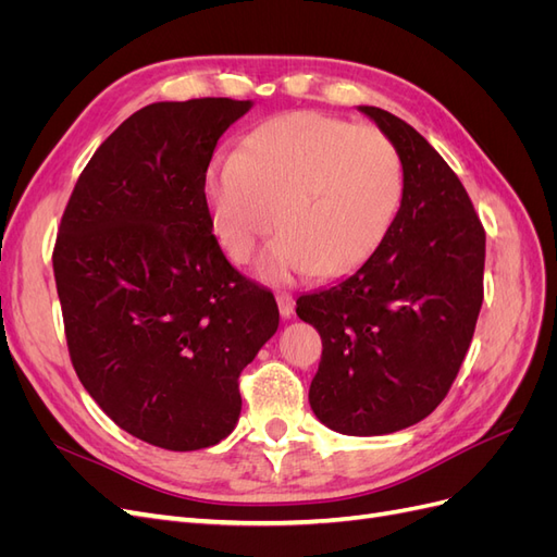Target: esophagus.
I'll return each instance as SVG.
<instances>
[{
	"label": "esophagus",
	"mask_w": 557,
	"mask_h": 557,
	"mask_svg": "<svg viewBox=\"0 0 557 557\" xmlns=\"http://www.w3.org/2000/svg\"><path fill=\"white\" fill-rule=\"evenodd\" d=\"M276 301H278L281 315H283V318H290L293 311H295V299H293V295L281 293V295H276Z\"/></svg>",
	"instance_id": "esophagus-1"
}]
</instances>
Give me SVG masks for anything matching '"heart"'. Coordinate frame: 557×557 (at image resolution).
<instances>
[{"label": "heart", "mask_w": 557, "mask_h": 557, "mask_svg": "<svg viewBox=\"0 0 557 557\" xmlns=\"http://www.w3.org/2000/svg\"><path fill=\"white\" fill-rule=\"evenodd\" d=\"M404 190L401 153L383 129L320 111L264 121L205 178L213 234L234 262L278 223L256 264L269 283L362 264L395 225Z\"/></svg>", "instance_id": "1"}]
</instances>
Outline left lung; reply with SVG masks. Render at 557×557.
Instances as JSON below:
<instances>
[{
    "instance_id": "obj_1",
    "label": "left lung",
    "mask_w": 557,
    "mask_h": 557,
    "mask_svg": "<svg viewBox=\"0 0 557 557\" xmlns=\"http://www.w3.org/2000/svg\"><path fill=\"white\" fill-rule=\"evenodd\" d=\"M360 111L399 148L401 209L367 262L301 295L297 315L323 339L313 413L334 432L374 436L416 425L448 395L483 305L485 230L425 137L383 109Z\"/></svg>"
}]
</instances>
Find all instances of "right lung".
I'll list each match as a JSON object with an SVG mask.
<instances>
[{
  "mask_svg": "<svg viewBox=\"0 0 557 557\" xmlns=\"http://www.w3.org/2000/svg\"><path fill=\"white\" fill-rule=\"evenodd\" d=\"M230 97L158 102L95 150L53 248L66 348L83 387L141 442L199 450L234 430L239 376L278 327L274 295L213 237L205 178Z\"/></svg>",
  "mask_w": 557,
  "mask_h": 557,
  "instance_id": "1",
  "label": "right lung"
}]
</instances>
